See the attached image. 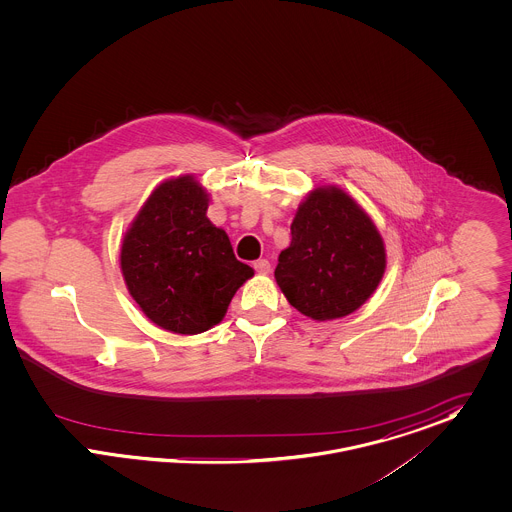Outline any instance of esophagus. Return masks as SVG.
Instances as JSON below:
<instances>
[{
    "instance_id": "34e87169",
    "label": "esophagus",
    "mask_w": 512,
    "mask_h": 512,
    "mask_svg": "<svg viewBox=\"0 0 512 512\" xmlns=\"http://www.w3.org/2000/svg\"><path fill=\"white\" fill-rule=\"evenodd\" d=\"M253 269L259 273V275H269L271 273V263L267 259H259L253 263Z\"/></svg>"
}]
</instances>
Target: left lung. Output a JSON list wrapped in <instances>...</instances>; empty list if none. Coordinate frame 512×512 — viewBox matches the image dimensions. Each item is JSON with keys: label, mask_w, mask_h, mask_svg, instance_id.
I'll list each match as a JSON object with an SVG mask.
<instances>
[{"label": "left lung", "mask_w": 512, "mask_h": 512, "mask_svg": "<svg viewBox=\"0 0 512 512\" xmlns=\"http://www.w3.org/2000/svg\"><path fill=\"white\" fill-rule=\"evenodd\" d=\"M275 279L300 314L324 322L355 312L377 290L387 253L381 233L341 188L320 186L298 206Z\"/></svg>", "instance_id": "left-lung-1"}]
</instances>
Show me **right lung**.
<instances>
[{"label": "right lung", "mask_w": 512, "mask_h": 512, "mask_svg": "<svg viewBox=\"0 0 512 512\" xmlns=\"http://www.w3.org/2000/svg\"><path fill=\"white\" fill-rule=\"evenodd\" d=\"M206 210L208 194L190 174L165 180L121 243L129 294L151 322L172 334L194 336L220 324L237 288L253 277Z\"/></svg>", "instance_id": "obj_1"}]
</instances>
